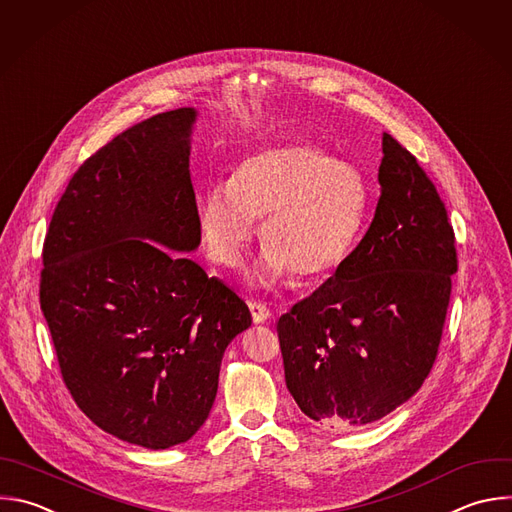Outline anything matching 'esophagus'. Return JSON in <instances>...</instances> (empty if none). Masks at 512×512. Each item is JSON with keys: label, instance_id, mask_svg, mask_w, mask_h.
I'll list each match as a JSON object with an SVG mask.
<instances>
[{"label": "esophagus", "instance_id": "34e87169", "mask_svg": "<svg viewBox=\"0 0 512 512\" xmlns=\"http://www.w3.org/2000/svg\"><path fill=\"white\" fill-rule=\"evenodd\" d=\"M249 309H251V315H253V323H267L271 319V311L265 303L253 301V303H249Z\"/></svg>", "mask_w": 512, "mask_h": 512}]
</instances>
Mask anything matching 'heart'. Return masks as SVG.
<instances>
[{"label":"heart","mask_w":512,"mask_h":512,"mask_svg":"<svg viewBox=\"0 0 512 512\" xmlns=\"http://www.w3.org/2000/svg\"><path fill=\"white\" fill-rule=\"evenodd\" d=\"M370 209L362 170L311 144L259 150L239 162L231 183H215L199 205V231L209 257L239 267L261 223L253 281L275 285L289 273L313 281L350 255Z\"/></svg>","instance_id":"heart-1"}]
</instances>
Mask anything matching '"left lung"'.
I'll return each instance as SVG.
<instances>
[{"instance_id":"obj_1","label":"left lung","mask_w":512,"mask_h":512,"mask_svg":"<svg viewBox=\"0 0 512 512\" xmlns=\"http://www.w3.org/2000/svg\"><path fill=\"white\" fill-rule=\"evenodd\" d=\"M380 201L360 245L279 317L285 384L323 428L368 426L408 402L438 354L454 233L418 160L382 136Z\"/></svg>"}]
</instances>
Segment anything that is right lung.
I'll use <instances>...</instances> for the list:
<instances>
[{
	"mask_svg": "<svg viewBox=\"0 0 512 512\" xmlns=\"http://www.w3.org/2000/svg\"><path fill=\"white\" fill-rule=\"evenodd\" d=\"M197 116L156 114L92 154L44 243L40 303L72 398L98 428L150 450L199 432L223 354L251 325L231 287L177 255L201 245Z\"/></svg>",
	"mask_w": 512,
	"mask_h": 512,
	"instance_id": "obj_1",
	"label": "right lung"
}]
</instances>
